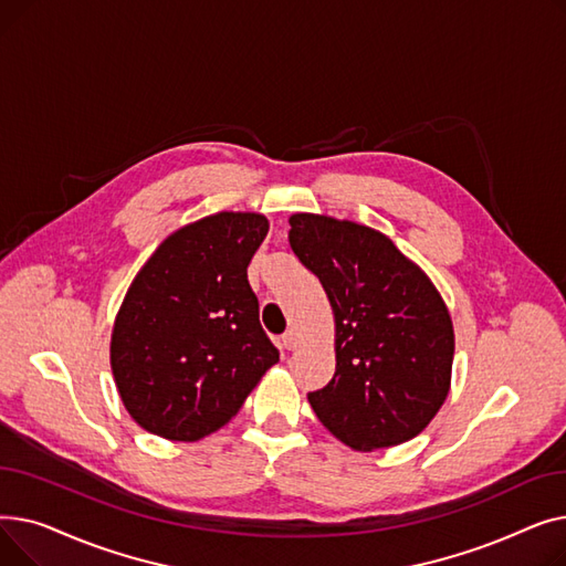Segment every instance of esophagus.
Returning a JSON list of instances; mask_svg holds the SVG:
<instances>
[{
	"mask_svg": "<svg viewBox=\"0 0 566 566\" xmlns=\"http://www.w3.org/2000/svg\"><path fill=\"white\" fill-rule=\"evenodd\" d=\"M282 346H284L286 350L298 348V346H301V335L295 333V331H289V333H284V335H282Z\"/></svg>",
	"mask_w": 566,
	"mask_h": 566,
	"instance_id": "1",
	"label": "esophagus"
}]
</instances>
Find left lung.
<instances>
[{"label":"left lung","mask_w":566,"mask_h":566,"mask_svg":"<svg viewBox=\"0 0 566 566\" xmlns=\"http://www.w3.org/2000/svg\"><path fill=\"white\" fill-rule=\"evenodd\" d=\"M289 224L337 325L335 376L307 395L316 418L363 452L415 438L450 392L454 331L440 293L380 231L312 213Z\"/></svg>","instance_id":"left-lung-1"}]
</instances>
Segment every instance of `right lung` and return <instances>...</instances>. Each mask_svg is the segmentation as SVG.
Here are the masks:
<instances>
[{
  "mask_svg": "<svg viewBox=\"0 0 566 566\" xmlns=\"http://www.w3.org/2000/svg\"><path fill=\"white\" fill-rule=\"evenodd\" d=\"M268 227L259 213L208 216L165 238L130 284L109 358L126 410L148 433L218 431L280 360L248 282Z\"/></svg>",
  "mask_w": 566,
  "mask_h": 566,
  "instance_id": "right-lung-1",
  "label": "right lung"
}]
</instances>
